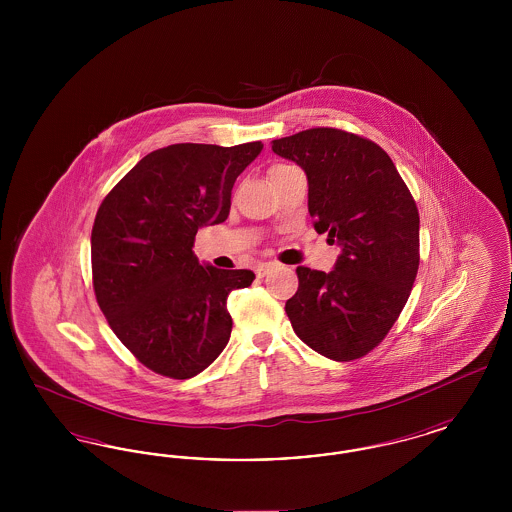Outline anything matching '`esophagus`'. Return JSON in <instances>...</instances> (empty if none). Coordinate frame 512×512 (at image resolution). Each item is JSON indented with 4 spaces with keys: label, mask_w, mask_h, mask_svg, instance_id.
<instances>
[{
    "label": "esophagus",
    "mask_w": 512,
    "mask_h": 512,
    "mask_svg": "<svg viewBox=\"0 0 512 512\" xmlns=\"http://www.w3.org/2000/svg\"><path fill=\"white\" fill-rule=\"evenodd\" d=\"M274 267H276L274 263H261V265H257L255 272H257V276H259V278H263V276H267L268 272H270Z\"/></svg>",
    "instance_id": "esophagus-1"
}]
</instances>
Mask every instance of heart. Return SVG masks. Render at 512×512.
Masks as SVG:
<instances>
[{"label":"heart","instance_id":"1","mask_svg":"<svg viewBox=\"0 0 512 512\" xmlns=\"http://www.w3.org/2000/svg\"><path fill=\"white\" fill-rule=\"evenodd\" d=\"M278 167H282V165H278ZM274 169H276V167H274Z\"/></svg>","mask_w":512,"mask_h":512}]
</instances>
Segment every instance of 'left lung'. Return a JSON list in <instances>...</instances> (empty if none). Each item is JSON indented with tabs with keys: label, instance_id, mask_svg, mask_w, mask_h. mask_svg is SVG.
Segmentation results:
<instances>
[{
	"label": "left lung",
	"instance_id": "1",
	"mask_svg": "<svg viewBox=\"0 0 512 512\" xmlns=\"http://www.w3.org/2000/svg\"><path fill=\"white\" fill-rule=\"evenodd\" d=\"M307 174L309 213L341 253L330 272L297 267L286 301L293 332L332 361H353L386 338L418 270V209L390 155L336 128L272 140Z\"/></svg>",
	"mask_w": 512,
	"mask_h": 512
}]
</instances>
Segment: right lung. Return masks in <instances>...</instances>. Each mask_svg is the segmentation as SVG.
I'll return each instance as SVG.
<instances>
[{
    "mask_svg": "<svg viewBox=\"0 0 512 512\" xmlns=\"http://www.w3.org/2000/svg\"><path fill=\"white\" fill-rule=\"evenodd\" d=\"M261 142L174 144L151 151L99 205L92 272L117 338L157 374L186 380L211 365L232 332L226 299L251 270L199 263V228L228 219L236 178Z\"/></svg>",
    "mask_w": 512,
    "mask_h": 512,
    "instance_id": "right-lung-1",
    "label": "right lung"
}]
</instances>
